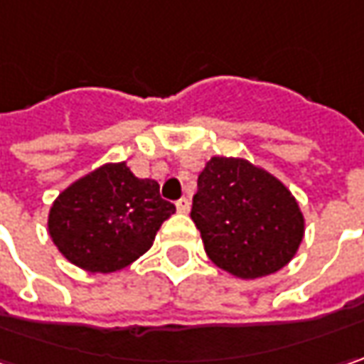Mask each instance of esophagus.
Returning <instances> with one entry per match:
<instances>
[{"mask_svg":"<svg viewBox=\"0 0 364 364\" xmlns=\"http://www.w3.org/2000/svg\"><path fill=\"white\" fill-rule=\"evenodd\" d=\"M175 205H177V212L179 213H187L189 212V208H191V203H189V199L187 198H181Z\"/></svg>","mask_w":364,"mask_h":364,"instance_id":"34e87169","label":"esophagus"}]
</instances>
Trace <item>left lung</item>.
Returning a JSON list of instances; mask_svg holds the SVG:
<instances>
[{"instance_id": "8db88e82", "label": "left lung", "mask_w": 364, "mask_h": 364, "mask_svg": "<svg viewBox=\"0 0 364 364\" xmlns=\"http://www.w3.org/2000/svg\"><path fill=\"white\" fill-rule=\"evenodd\" d=\"M191 220L210 261L246 281L289 264L306 234L304 213L285 183L240 156L205 163Z\"/></svg>"}]
</instances>
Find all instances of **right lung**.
<instances>
[{"instance_id": "right-lung-1", "label": "right lung", "mask_w": 364, "mask_h": 364, "mask_svg": "<svg viewBox=\"0 0 364 364\" xmlns=\"http://www.w3.org/2000/svg\"><path fill=\"white\" fill-rule=\"evenodd\" d=\"M173 213L154 179H138L124 161L105 163L58 193L48 234L75 267L107 275L140 259Z\"/></svg>"}]
</instances>
